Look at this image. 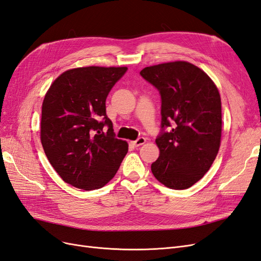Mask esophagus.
Here are the masks:
<instances>
[{"label": "esophagus", "instance_id": "esophagus-1", "mask_svg": "<svg viewBox=\"0 0 261 261\" xmlns=\"http://www.w3.org/2000/svg\"><path fill=\"white\" fill-rule=\"evenodd\" d=\"M145 143H146V138L145 137H139L135 141H133V145L135 146V147H138V146L144 145Z\"/></svg>", "mask_w": 261, "mask_h": 261}]
</instances>
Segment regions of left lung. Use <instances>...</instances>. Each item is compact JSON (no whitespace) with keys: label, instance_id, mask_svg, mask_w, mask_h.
Returning <instances> with one entry per match:
<instances>
[{"label":"left lung","instance_id":"obj_1","mask_svg":"<svg viewBox=\"0 0 261 261\" xmlns=\"http://www.w3.org/2000/svg\"><path fill=\"white\" fill-rule=\"evenodd\" d=\"M141 77L159 90L160 155L151 164L154 177L172 189H186L210 169L222 130L221 98L211 78L185 61L145 67Z\"/></svg>","mask_w":261,"mask_h":261}]
</instances>
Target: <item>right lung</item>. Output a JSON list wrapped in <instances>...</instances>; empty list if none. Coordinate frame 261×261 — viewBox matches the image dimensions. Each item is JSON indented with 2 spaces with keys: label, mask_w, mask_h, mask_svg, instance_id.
<instances>
[{
  "label": "right lung",
  "mask_w": 261,
  "mask_h": 261,
  "mask_svg": "<svg viewBox=\"0 0 261 261\" xmlns=\"http://www.w3.org/2000/svg\"><path fill=\"white\" fill-rule=\"evenodd\" d=\"M126 70L100 66L68 69L45 93L41 144L53 169L67 184L84 191L103 187L127 153L128 144L115 137L106 112L108 94Z\"/></svg>",
  "instance_id": "1"
}]
</instances>
